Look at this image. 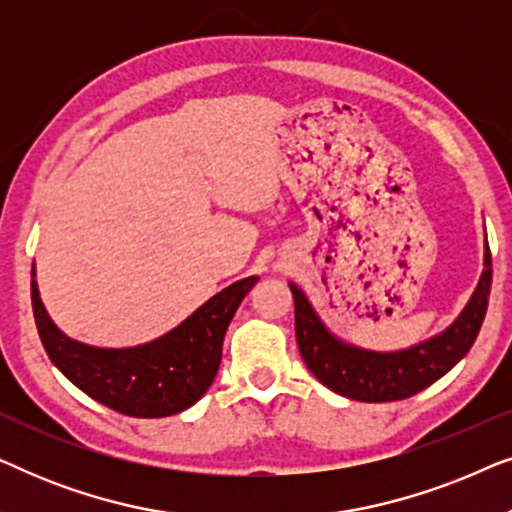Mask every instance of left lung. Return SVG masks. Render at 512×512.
<instances>
[{
  "instance_id": "left-lung-1",
  "label": "left lung",
  "mask_w": 512,
  "mask_h": 512,
  "mask_svg": "<svg viewBox=\"0 0 512 512\" xmlns=\"http://www.w3.org/2000/svg\"><path fill=\"white\" fill-rule=\"evenodd\" d=\"M492 289V251L485 249V272L461 317L438 338L394 354L342 345L326 331L303 291L291 284L296 305V340L312 375L335 394L363 403H389L415 396L443 377L478 338Z\"/></svg>"
}]
</instances>
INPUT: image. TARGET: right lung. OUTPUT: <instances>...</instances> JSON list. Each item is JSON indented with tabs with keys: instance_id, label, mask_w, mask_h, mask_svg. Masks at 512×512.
Instances as JSON below:
<instances>
[{
	"instance_id": "right-lung-1",
	"label": "right lung",
	"mask_w": 512,
	"mask_h": 512,
	"mask_svg": "<svg viewBox=\"0 0 512 512\" xmlns=\"http://www.w3.org/2000/svg\"><path fill=\"white\" fill-rule=\"evenodd\" d=\"M34 275V272H32ZM256 277L240 279L163 338L130 349L81 345L60 333L32 279V310L48 359L83 394L128 417H170L205 396L219 373L223 335Z\"/></svg>"
}]
</instances>
